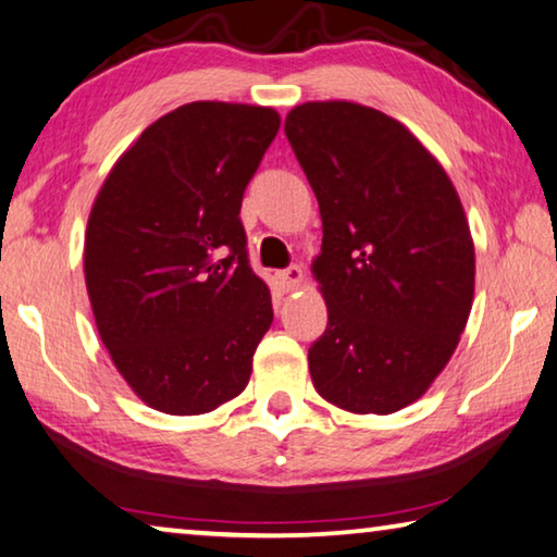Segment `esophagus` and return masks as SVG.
<instances>
[{"label":"esophagus","mask_w":557,"mask_h":557,"mask_svg":"<svg viewBox=\"0 0 557 557\" xmlns=\"http://www.w3.org/2000/svg\"><path fill=\"white\" fill-rule=\"evenodd\" d=\"M275 277H277V285H280L282 289H285V293H293V289H297L299 285H302L305 270L299 268V264H293V268L277 272Z\"/></svg>","instance_id":"esophagus-1"}]
</instances>
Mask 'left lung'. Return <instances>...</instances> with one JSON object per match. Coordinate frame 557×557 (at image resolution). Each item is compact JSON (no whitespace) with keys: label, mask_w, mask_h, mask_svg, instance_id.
Segmentation results:
<instances>
[{"label":"left lung","mask_w":557,"mask_h":557,"mask_svg":"<svg viewBox=\"0 0 557 557\" xmlns=\"http://www.w3.org/2000/svg\"><path fill=\"white\" fill-rule=\"evenodd\" d=\"M285 134L322 215L312 260L326 330L310 347L317 394L394 413L444 372L469 322L475 250L461 198L421 140L351 101H307Z\"/></svg>","instance_id":"left-lung-1"}]
</instances>
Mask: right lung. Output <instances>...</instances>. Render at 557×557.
<instances>
[{"mask_svg": "<svg viewBox=\"0 0 557 557\" xmlns=\"http://www.w3.org/2000/svg\"><path fill=\"white\" fill-rule=\"evenodd\" d=\"M277 128L270 106H178L121 153L94 200L84 277L96 330L156 411L208 413L250 382L272 297L237 215Z\"/></svg>", "mask_w": 557, "mask_h": 557, "instance_id": "right-lung-1", "label": "right lung"}]
</instances>
